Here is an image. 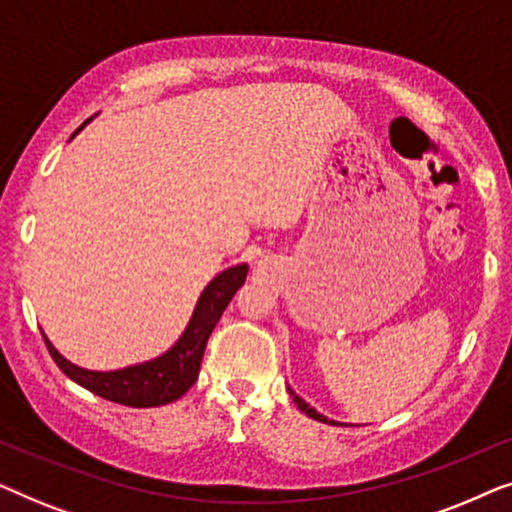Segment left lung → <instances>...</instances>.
Segmentation results:
<instances>
[{
	"instance_id": "obj_1",
	"label": "left lung",
	"mask_w": 512,
	"mask_h": 512,
	"mask_svg": "<svg viewBox=\"0 0 512 512\" xmlns=\"http://www.w3.org/2000/svg\"><path fill=\"white\" fill-rule=\"evenodd\" d=\"M286 391H289V394H291V398H293V403H296V405H298V410H303L307 417L317 419V422H324V424H333V426H335V424H340V422H335V419H328L326 415H321V412H317V410H314L310 403H305V401H303V398H300V396L296 394V391H293V389L289 387V384H286Z\"/></svg>"
}]
</instances>
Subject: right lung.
Masks as SVG:
<instances>
[{"instance_id":"add662e5","label":"right lung","mask_w":512,"mask_h":512,"mask_svg":"<svg viewBox=\"0 0 512 512\" xmlns=\"http://www.w3.org/2000/svg\"><path fill=\"white\" fill-rule=\"evenodd\" d=\"M93 121L88 118L86 123ZM86 123L79 130L86 128ZM76 132L72 137H76ZM249 265L240 263L233 268H226L219 272L205 289H202L198 303L193 307L191 319L179 335L177 342L163 352L156 359L135 363V366H125L118 370H88L81 368L65 359L53 342L46 338V347L51 352L53 361L65 373L69 380L81 384L83 389L93 391L95 396L107 398L111 403L130 405V408H158V405H167L177 401L193 387L198 380L202 354H205L207 340L212 335L214 326L219 324L223 310H226L230 300L237 293V289L247 279Z\"/></svg>"}]
</instances>
